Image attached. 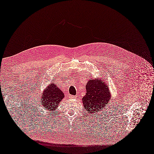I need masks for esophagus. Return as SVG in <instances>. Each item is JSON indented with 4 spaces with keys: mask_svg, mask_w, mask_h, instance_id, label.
Segmentation results:
<instances>
[{
    "mask_svg": "<svg viewBox=\"0 0 154 154\" xmlns=\"http://www.w3.org/2000/svg\"><path fill=\"white\" fill-rule=\"evenodd\" d=\"M70 97H71V98H73V99H76L77 96H71Z\"/></svg>",
    "mask_w": 154,
    "mask_h": 154,
    "instance_id": "esophagus-1",
    "label": "esophagus"
}]
</instances>
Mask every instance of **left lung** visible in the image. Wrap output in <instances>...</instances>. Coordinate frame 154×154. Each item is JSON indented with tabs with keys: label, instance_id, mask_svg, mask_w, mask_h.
I'll return each instance as SVG.
<instances>
[{
	"label": "left lung",
	"instance_id": "1",
	"mask_svg": "<svg viewBox=\"0 0 154 154\" xmlns=\"http://www.w3.org/2000/svg\"><path fill=\"white\" fill-rule=\"evenodd\" d=\"M107 85L102 81L90 79L86 86V93L82 98L85 109L89 113H95L107 105L111 94Z\"/></svg>",
	"mask_w": 154,
	"mask_h": 154
}]
</instances>
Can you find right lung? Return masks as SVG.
<instances>
[{"instance_id": "obj_1", "label": "right lung", "mask_w": 154, "mask_h": 154, "mask_svg": "<svg viewBox=\"0 0 154 154\" xmlns=\"http://www.w3.org/2000/svg\"><path fill=\"white\" fill-rule=\"evenodd\" d=\"M64 97V93L57 87L54 83H51L48 87L45 88L43 95L42 96L40 103L43 107L47 109L49 111H55L62 98Z\"/></svg>"}]
</instances>
